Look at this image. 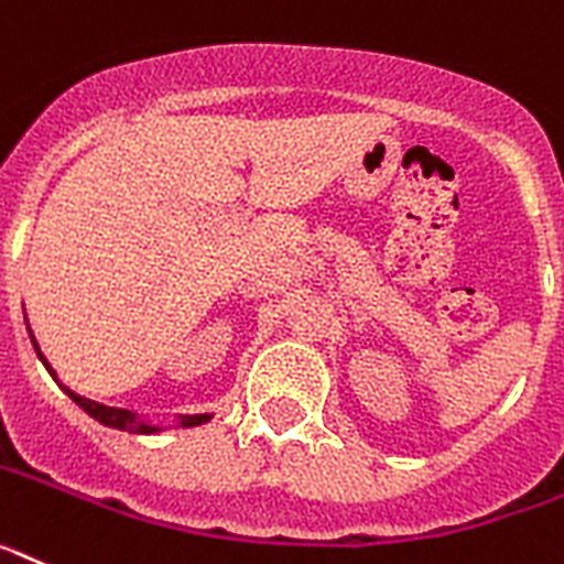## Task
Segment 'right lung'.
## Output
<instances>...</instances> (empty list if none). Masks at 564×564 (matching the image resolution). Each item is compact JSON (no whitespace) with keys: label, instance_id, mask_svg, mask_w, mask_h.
<instances>
[{"label":"right lung","instance_id":"obj_1","mask_svg":"<svg viewBox=\"0 0 564 564\" xmlns=\"http://www.w3.org/2000/svg\"><path fill=\"white\" fill-rule=\"evenodd\" d=\"M28 334H31V325H28ZM31 341H33V350H36V356H40V362L47 368V373H51L56 382H59L56 370L51 368V362L45 359V354H42V348L36 345L33 334H31ZM62 391L74 399L76 405L88 413L90 420H96L99 425H105V427H117V431H128V433H159V431H167V427H196V425H205V422L214 420V413H191V416H180V420L171 422V425H159V422H151L148 416H139L137 411H128V408H110V405H102V402H94V399L79 397V393H74L70 388H65V384H62Z\"/></svg>","mask_w":564,"mask_h":564}]
</instances>
